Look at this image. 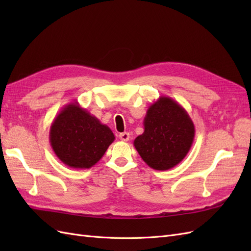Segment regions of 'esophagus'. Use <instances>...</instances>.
I'll list each match as a JSON object with an SVG mask.
<instances>
[{"instance_id": "esophagus-1", "label": "esophagus", "mask_w": 251, "mask_h": 251, "mask_svg": "<svg viewBox=\"0 0 251 251\" xmlns=\"http://www.w3.org/2000/svg\"><path fill=\"white\" fill-rule=\"evenodd\" d=\"M119 138H120V140H123V141H127L128 139H130V134H128L127 132L120 133L119 134Z\"/></svg>"}]
</instances>
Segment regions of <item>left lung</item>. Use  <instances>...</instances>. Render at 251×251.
Returning a JSON list of instances; mask_svg holds the SVG:
<instances>
[{"label": "left lung", "instance_id": "1", "mask_svg": "<svg viewBox=\"0 0 251 251\" xmlns=\"http://www.w3.org/2000/svg\"><path fill=\"white\" fill-rule=\"evenodd\" d=\"M144 131L134 147L150 168L168 171L179 164L191 150L195 126L186 110L169 96L151 103L143 120Z\"/></svg>", "mask_w": 251, "mask_h": 251}]
</instances>
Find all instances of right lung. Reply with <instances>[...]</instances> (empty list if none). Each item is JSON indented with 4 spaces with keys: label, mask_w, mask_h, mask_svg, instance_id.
I'll use <instances>...</instances> for the list:
<instances>
[{
    "label": "right lung",
    "mask_w": 251,
    "mask_h": 251,
    "mask_svg": "<svg viewBox=\"0 0 251 251\" xmlns=\"http://www.w3.org/2000/svg\"><path fill=\"white\" fill-rule=\"evenodd\" d=\"M115 140L111 128L81 108L70 102L59 111L50 126L49 141L56 157L72 169L92 168Z\"/></svg>",
    "instance_id": "obj_1"
}]
</instances>
